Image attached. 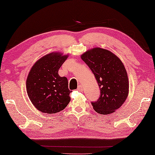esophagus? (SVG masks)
Returning <instances> with one entry per match:
<instances>
[{"label":"esophagus","instance_id":"obj_1","mask_svg":"<svg viewBox=\"0 0 155 155\" xmlns=\"http://www.w3.org/2000/svg\"><path fill=\"white\" fill-rule=\"evenodd\" d=\"M82 87L81 85H80V86H78V91H82Z\"/></svg>","mask_w":155,"mask_h":155}]
</instances>
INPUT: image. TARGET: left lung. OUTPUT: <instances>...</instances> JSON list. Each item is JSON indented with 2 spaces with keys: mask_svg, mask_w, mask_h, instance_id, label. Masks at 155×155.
<instances>
[{
  "mask_svg": "<svg viewBox=\"0 0 155 155\" xmlns=\"http://www.w3.org/2000/svg\"><path fill=\"white\" fill-rule=\"evenodd\" d=\"M92 71L100 88V97L92 102L95 112L108 115L123 105L129 93L128 74L121 60L110 51L95 47L81 55Z\"/></svg>",
  "mask_w": 155,
  "mask_h": 155,
  "instance_id": "obj_1",
  "label": "left lung"
}]
</instances>
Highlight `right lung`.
Instances as JSON below:
<instances>
[{
    "label": "right lung",
    "instance_id": "right-lung-1",
    "mask_svg": "<svg viewBox=\"0 0 155 155\" xmlns=\"http://www.w3.org/2000/svg\"><path fill=\"white\" fill-rule=\"evenodd\" d=\"M68 55L52 52L40 58L32 66L26 81L30 101L40 112L53 114L64 110L71 101L66 77H60L58 70Z\"/></svg>",
    "mask_w": 155,
    "mask_h": 155
}]
</instances>
